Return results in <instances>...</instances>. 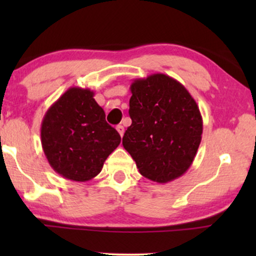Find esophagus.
Returning a JSON list of instances; mask_svg holds the SVG:
<instances>
[{
    "label": "esophagus",
    "mask_w": 256,
    "mask_h": 256,
    "mask_svg": "<svg viewBox=\"0 0 256 256\" xmlns=\"http://www.w3.org/2000/svg\"><path fill=\"white\" fill-rule=\"evenodd\" d=\"M116 131H118L120 136L122 137V134H124V132H125V128H124V126H122V125H118V126H116Z\"/></svg>",
    "instance_id": "obj_1"
}]
</instances>
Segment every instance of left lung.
<instances>
[{"instance_id": "1", "label": "left lung", "mask_w": 256, "mask_h": 256, "mask_svg": "<svg viewBox=\"0 0 256 256\" xmlns=\"http://www.w3.org/2000/svg\"><path fill=\"white\" fill-rule=\"evenodd\" d=\"M130 90L132 124L122 146L143 177L174 180L192 166L201 143L198 106L183 84L162 73L134 79Z\"/></svg>"}]
</instances>
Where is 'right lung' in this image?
I'll return each instance as SVG.
<instances>
[{
    "label": "right lung",
    "instance_id": "add662e5",
    "mask_svg": "<svg viewBox=\"0 0 256 256\" xmlns=\"http://www.w3.org/2000/svg\"><path fill=\"white\" fill-rule=\"evenodd\" d=\"M94 91L70 88L46 110L40 140L49 165L61 177L86 182L101 172L120 144L118 131L106 122Z\"/></svg>",
    "mask_w": 256,
    "mask_h": 256
}]
</instances>
